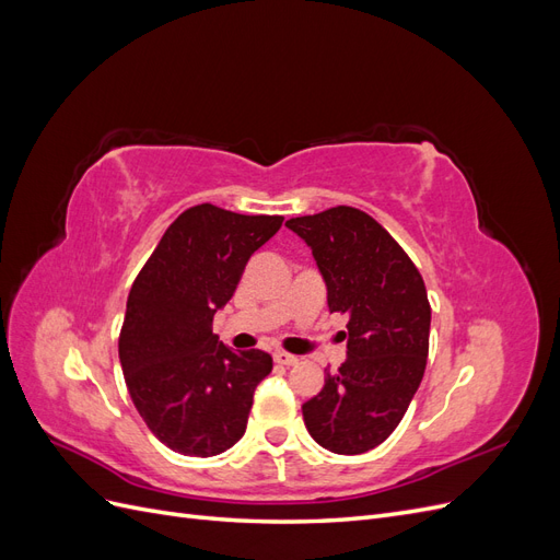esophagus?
<instances>
[{"instance_id": "1", "label": "esophagus", "mask_w": 560, "mask_h": 560, "mask_svg": "<svg viewBox=\"0 0 560 560\" xmlns=\"http://www.w3.org/2000/svg\"><path fill=\"white\" fill-rule=\"evenodd\" d=\"M273 360H276L278 364H284V366H294V364L299 362L296 354H290V352H284V350H278V352L273 354Z\"/></svg>"}]
</instances>
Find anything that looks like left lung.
I'll return each mask as SVG.
<instances>
[{
  "label": "left lung",
  "instance_id": "left-lung-1",
  "mask_svg": "<svg viewBox=\"0 0 560 560\" xmlns=\"http://www.w3.org/2000/svg\"><path fill=\"white\" fill-rule=\"evenodd\" d=\"M313 252L331 313L348 315V358L301 406L315 442L358 455L399 425L425 374L430 301L425 282L374 217L348 206L284 224Z\"/></svg>",
  "mask_w": 560,
  "mask_h": 560
}]
</instances>
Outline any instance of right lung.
Wrapping results in <instances>:
<instances>
[{"mask_svg": "<svg viewBox=\"0 0 560 560\" xmlns=\"http://www.w3.org/2000/svg\"><path fill=\"white\" fill-rule=\"evenodd\" d=\"M280 226L282 217L202 202L167 226L130 287L118 360L135 409L175 453L210 457L245 434L254 389L273 360L224 346L212 317Z\"/></svg>", "mask_w": 560, "mask_h": 560, "instance_id": "obj_1", "label": "right lung"}]
</instances>
